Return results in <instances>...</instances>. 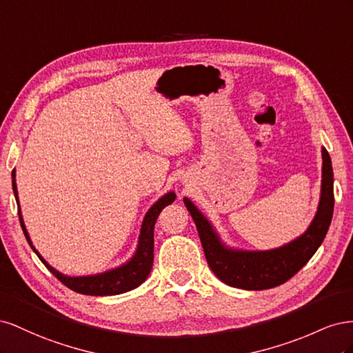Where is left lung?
<instances>
[{"mask_svg": "<svg viewBox=\"0 0 353 353\" xmlns=\"http://www.w3.org/2000/svg\"><path fill=\"white\" fill-rule=\"evenodd\" d=\"M321 196L315 216L307 230L281 248L271 250L232 249L223 243L210 221L184 197L193 216L206 261L218 279L231 287L243 290H266L290 280L312 258L324 241L334 210L333 166L328 152L323 147Z\"/></svg>", "mask_w": 353, "mask_h": 353, "instance_id": "left-lung-1", "label": "left lung"}]
</instances>
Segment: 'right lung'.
Returning <instances> with one entry per match:
<instances>
[{
	"label": "right lung",
	"mask_w": 353,
	"mask_h": 353,
	"mask_svg": "<svg viewBox=\"0 0 353 353\" xmlns=\"http://www.w3.org/2000/svg\"><path fill=\"white\" fill-rule=\"evenodd\" d=\"M12 179H13V183H12L13 193H14L17 208H19V221H20V225H22L23 234H25L29 245L32 248V250L37 253L41 262L50 270V272L54 276H57V279L66 287H69L70 290L81 293V294H88V296H114V294H121L125 292L134 290V288H137L138 285L143 284L147 280L148 274H150V271H152L153 258H154L153 256L154 223L157 221L159 213L162 212L168 205H170V203H174V200L176 197L174 191H169V193L160 197L145 213V216L141 223L140 237H138L137 249L130 261L122 263L121 266H117V268L109 270V271L101 272V274L69 276V275L61 274L57 270L52 268V266L44 258H42L39 252L34 248V244H32L26 225L23 222L22 210H20V205H19L17 185H16V169H13Z\"/></svg>",
	"instance_id": "obj_1"
}]
</instances>
